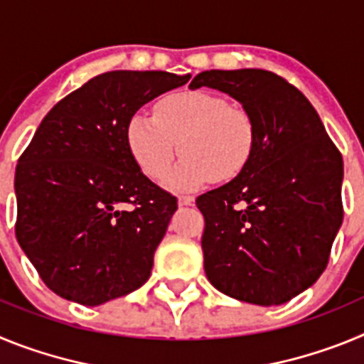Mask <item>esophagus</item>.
<instances>
[{"instance_id": "obj_1", "label": "esophagus", "mask_w": 364, "mask_h": 364, "mask_svg": "<svg viewBox=\"0 0 364 364\" xmlns=\"http://www.w3.org/2000/svg\"><path fill=\"white\" fill-rule=\"evenodd\" d=\"M193 202H195V198L189 197V195H182V197H178V205H191Z\"/></svg>"}]
</instances>
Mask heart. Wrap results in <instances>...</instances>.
I'll list each match as a JSON object with an SVG mask.
<instances>
[{
  "label": "heart",
  "instance_id": "heart-1",
  "mask_svg": "<svg viewBox=\"0 0 364 364\" xmlns=\"http://www.w3.org/2000/svg\"><path fill=\"white\" fill-rule=\"evenodd\" d=\"M255 142V124L246 109L202 91L167 95L154 117L134 112L127 124L131 154L154 182L171 169L180 147L184 159L167 178L175 189L235 178L252 160Z\"/></svg>",
  "mask_w": 364,
  "mask_h": 364
}]
</instances>
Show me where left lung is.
<instances>
[{
  "label": "left lung",
  "instance_id": "left-lung-1",
  "mask_svg": "<svg viewBox=\"0 0 364 364\" xmlns=\"http://www.w3.org/2000/svg\"><path fill=\"white\" fill-rule=\"evenodd\" d=\"M242 104L257 133L242 173L197 198L205 220L204 269L222 294L277 306L310 288L343 224V156L297 87L262 69L204 70Z\"/></svg>",
  "mask_w": 364,
  "mask_h": 364
}]
</instances>
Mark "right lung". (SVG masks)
Masks as SVG:
<instances>
[{"instance_id": "add662e5", "label": "right lung", "mask_w": 364, "mask_h": 364, "mask_svg": "<svg viewBox=\"0 0 364 364\" xmlns=\"http://www.w3.org/2000/svg\"><path fill=\"white\" fill-rule=\"evenodd\" d=\"M189 74L111 70L58 102L16 166V239L47 288L98 306L138 290L176 211L127 146V124Z\"/></svg>"}]
</instances>
